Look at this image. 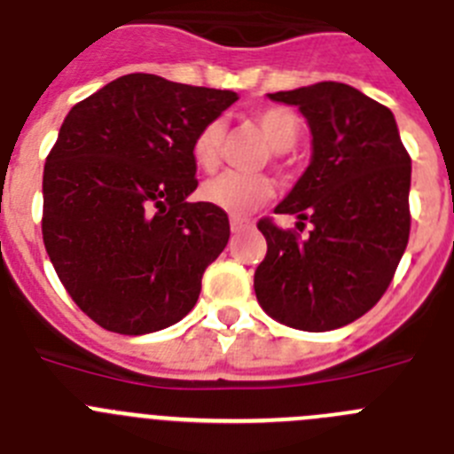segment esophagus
<instances>
[{
    "label": "esophagus",
    "instance_id": "34e87169",
    "mask_svg": "<svg viewBox=\"0 0 454 454\" xmlns=\"http://www.w3.org/2000/svg\"><path fill=\"white\" fill-rule=\"evenodd\" d=\"M247 226H248V222H244V219H237V217L231 219V231H232V232L244 231V228H247Z\"/></svg>",
    "mask_w": 454,
    "mask_h": 454
}]
</instances>
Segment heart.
Returning <instances> with one entry per match:
<instances>
[{
    "label": "heart",
    "instance_id": "heart-1",
    "mask_svg": "<svg viewBox=\"0 0 454 454\" xmlns=\"http://www.w3.org/2000/svg\"><path fill=\"white\" fill-rule=\"evenodd\" d=\"M253 121L269 142L273 151H287L296 145L301 136V117L285 106H267L253 113ZM226 124L223 120L206 121L192 140V156L201 169L215 171L222 162ZM280 165V162H278ZM201 197L210 206L228 212L231 217H247L257 207H262L273 197V183L260 174H237L226 171L222 176L210 178L203 185Z\"/></svg>",
    "mask_w": 454,
    "mask_h": 454
}]
</instances>
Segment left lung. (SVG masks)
<instances>
[{"instance_id": "obj_1", "label": "left lung", "mask_w": 454, "mask_h": 454, "mask_svg": "<svg viewBox=\"0 0 454 454\" xmlns=\"http://www.w3.org/2000/svg\"><path fill=\"white\" fill-rule=\"evenodd\" d=\"M312 130V162L276 215H296L305 237L257 222L267 255L255 296L280 324L325 333L353 324L387 292L410 239L411 158L387 106L346 83L273 92Z\"/></svg>"}]
</instances>
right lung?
Wrapping results in <instances>:
<instances>
[{"mask_svg":"<svg viewBox=\"0 0 454 454\" xmlns=\"http://www.w3.org/2000/svg\"><path fill=\"white\" fill-rule=\"evenodd\" d=\"M232 90L126 74L69 110L43 176V239L76 305L110 333L178 324L226 248L228 215L197 190L192 140Z\"/></svg>","mask_w":454,"mask_h":454,"instance_id":"add662e5","label":"right lung"}]
</instances>
